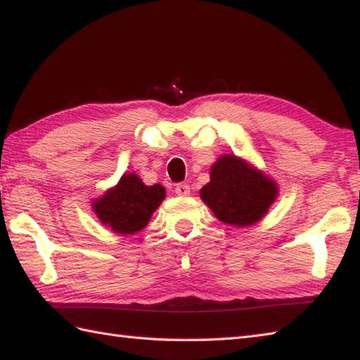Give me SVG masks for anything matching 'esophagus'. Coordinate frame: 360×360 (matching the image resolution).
I'll use <instances>...</instances> for the list:
<instances>
[{
	"label": "esophagus",
	"instance_id": "34e87169",
	"mask_svg": "<svg viewBox=\"0 0 360 360\" xmlns=\"http://www.w3.org/2000/svg\"><path fill=\"white\" fill-rule=\"evenodd\" d=\"M175 193H176V196H190L191 190L186 184H180V185L175 186Z\"/></svg>",
	"mask_w": 360,
	"mask_h": 360
}]
</instances>
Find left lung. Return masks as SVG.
Returning <instances> with one entry per match:
<instances>
[{"mask_svg": "<svg viewBox=\"0 0 360 360\" xmlns=\"http://www.w3.org/2000/svg\"><path fill=\"white\" fill-rule=\"evenodd\" d=\"M200 199L219 221L247 228L267 215L278 185L243 158L221 155L210 167V181L200 188Z\"/></svg>", "mask_w": 360, "mask_h": 360, "instance_id": "left-lung-1", "label": "left lung"}]
</instances>
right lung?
I'll return each mask as SVG.
<instances>
[{
  "instance_id": "1",
  "label": "right lung",
  "mask_w": 360,
  "mask_h": 360,
  "mask_svg": "<svg viewBox=\"0 0 360 360\" xmlns=\"http://www.w3.org/2000/svg\"><path fill=\"white\" fill-rule=\"evenodd\" d=\"M166 199L164 186L145 185L134 172L123 174L115 186L93 200V212L103 226L120 236H132L148 224L151 215Z\"/></svg>"
}]
</instances>
